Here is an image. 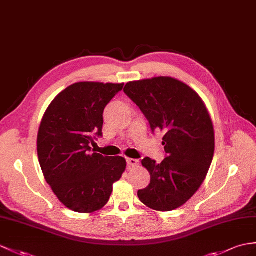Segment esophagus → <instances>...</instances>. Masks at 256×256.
Returning <instances> with one entry per match:
<instances>
[{"label":"esophagus","mask_w":256,"mask_h":256,"mask_svg":"<svg viewBox=\"0 0 256 256\" xmlns=\"http://www.w3.org/2000/svg\"><path fill=\"white\" fill-rule=\"evenodd\" d=\"M127 164L132 167H136L139 165V160L136 158H127Z\"/></svg>","instance_id":"1"}]
</instances>
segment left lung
I'll return each mask as SVG.
<instances>
[{"label": "left lung", "mask_w": 256, "mask_h": 256, "mask_svg": "<svg viewBox=\"0 0 256 256\" xmlns=\"http://www.w3.org/2000/svg\"><path fill=\"white\" fill-rule=\"evenodd\" d=\"M124 92L140 108L153 132L164 134L167 158L160 164L142 160L151 180L138 191L140 201L158 212L182 206L206 178L214 156V126L206 105L188 84L172 77L130 81Z\"/></svg>", "instance_id": "8db88e82"}]
</instances>
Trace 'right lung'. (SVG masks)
Listing matches in <instances>:
<instances>
[{"mask_svg":"<svg viewBox=\"0 0 256 256\" xmlns=\"http://www.w3.org/2000/svg\"><path fill=\"white\" fill-rule=\"evenodd\" d=\"M122 86L74 84L55 96L42 117L36 148L43 176L58 200L77 213L101 210L126 170L122 156L90 153V143L102 136L104 108Z\"/></svg>","mask_w":256,"mask_h":256,"instance_id":"1","label":"right lung"}]
</instances>
